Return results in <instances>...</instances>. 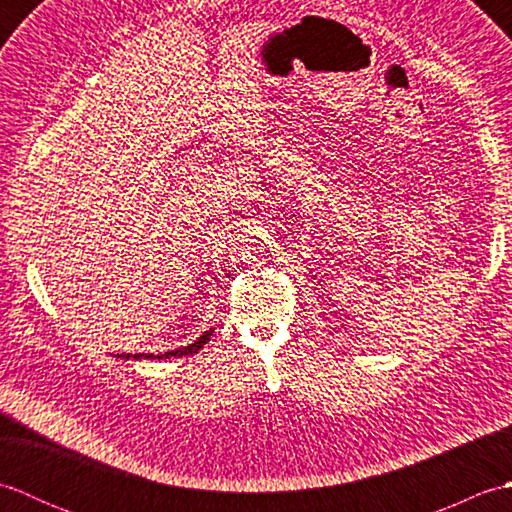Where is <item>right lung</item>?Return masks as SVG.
Wrapping results in <instances>:
<instances>
[{"label": "right lung", "mask_w": 512, "mask_h": 512, "mask_svg": "<svg viewBox=\"0 0 512 512\" xmlns=\"http://www.w3.org/2000/svg\"><path fill=\"white\" fill-rule=\"evenodd\" d=\"M213 330L215 328H209L206 332H202V336H198V339H195L193 343H189V345H184V347H176V350H169V352H165V354H118V358H134V361H140V358H176V356H187V354H198L202 347L209 343V339L213 336Z\"/></svg>", "instance_id": "1"}]
</instances>
